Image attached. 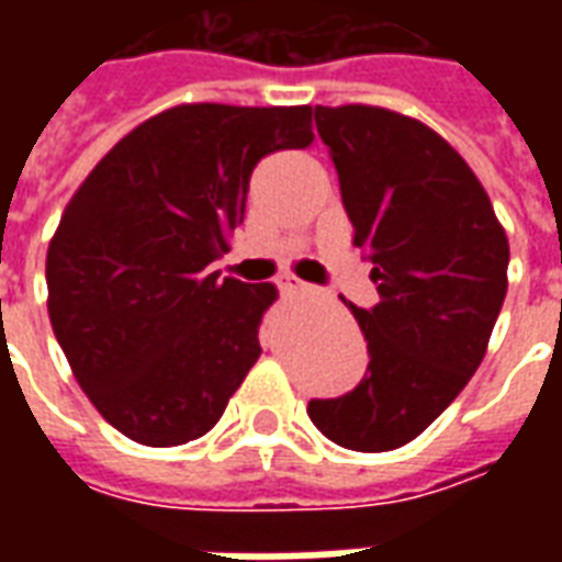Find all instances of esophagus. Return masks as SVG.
<instances>
[{
    "instance_id": "obj_1",
    "label": "esophagus",
    "mask_w": 562,
    "mask_h": 562,
    "mask_svg": "<svg viewBox=\"0 0 562 562\" xmlns=\"http://www.w3.org/2000/svg\"><path fill=\"white\" fill-rule=\"evenodd\" d=\"M280 289L285 294H297V292H306L310 285L304 280H297V277H282L280 280Z\"/></svg>"
}]
</instances>
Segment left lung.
<instances>
[{
	"instance_id": "obj_1",
	"label": "left lung",
	"mask_w": 562,
	"mask_h": 562,
	"mask_svg": "<svg viewBox=\"0 0 562 562\" xmlns=\"http://www.w3.org/2000/svg\"><path fill=\"white\" fill-rule=\"evenodd\" d=\"M316 128L379 304L352 306L364 379L310 401L306 415L337 446L391 451L446 413L482 364L508 289V240L479 177L430 126L373 104H316Z\"/></svg>"
}]
</instances>
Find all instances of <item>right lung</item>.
I'll return each mask as SVG.
<instances>
[{
	"mask_svg": "<svg viewBox=\"0 0 562 562\" xmlns=\"http://www.w3.org/2000/svg\"><path fill=\"white\" fill-rule=\"evenodd\" d=\"M313 108L177 104L114 144L47 246V313L71 373L140 446L204 436L256 364L277 285L207 265L244 222L249 177L313 144Z\"/></svg>",
	"mask_w": 562,
	"mask_h": 562,
	"instance_id": "add662e5",
	"label": "right lung"
}]
</instances>
